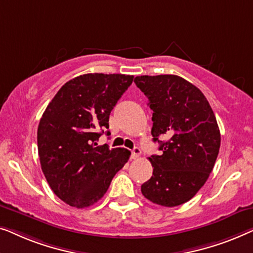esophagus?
I'll list each match as a JSON object with an SVG mask.
<instances>
[{
  "label": "esophagus",
  "instance_id": "obj_1",
  "mask_svg": "<svg viewBox=\"0 0 253 253\" xmlns=\"http://www.w3.org/2000/svg\"><path fill=\"white\" fill-rule=\"evenodd\" d=\"M140 155H141V150H140V148H134L133 150H131V159H138V157H140Z\"/></svg>",
  "mask_w": 253,
  "mask_h": 253
}]
</instances>
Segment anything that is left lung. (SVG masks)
<instances>
[{"label":"left lung","instance_id":"1","mask_svg":"<svg viewBox=\"0 0 253 253\" xmlns=\"http://www.w3.org/2000/svg\"><path fill=\"white\" fill-rule=\"evenodd\" d=\"M134 83L154 111L151 134L162 151L149 157L154 172L142 195L166 208L181 205L204 186L215 164L221 141L215 116L204 94L183 78L141 76ZM164 136L169 140H159Z\"/></svg>","mask_w":253,"mask_h":253}]
</instances>
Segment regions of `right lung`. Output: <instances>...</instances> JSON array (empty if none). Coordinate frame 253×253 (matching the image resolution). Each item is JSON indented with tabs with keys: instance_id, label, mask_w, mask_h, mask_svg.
Masks as SVG:
<instances>
[{
	"instance_id": "1",
	"label": "right lung",
	"mask_w": 253,
	"mask_h": 253,
	"mask_svg": "<svg viewBox=\"0 0 253 253\" xmlns=\"http://www.w3.org/2000/svg\"><path fill=\"white\" fill-rule=\"evenodd\" d=\"M126 74L88 73L67 81L51 99L38 127L42 172L66 204L88 208L99 201L129 159L124 148L97 145L113 106L133 83ZM110 135V131H106Z\"/></svg>"
}]
</instances>
